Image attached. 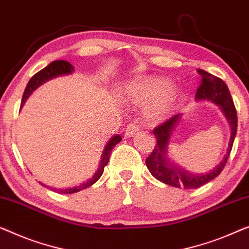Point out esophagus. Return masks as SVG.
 Wrapping results in <instances>:
<instances>
[{
    "label": "esophagus",
    "instance_id": "34e87169",
    "mask_svg": "<svg viewBox=\"0 0 249 249\" xmlns=\"http://www.w3.org/2000/svg\"><path fill=\"white\" fill-rule=\"evenodd\" d=\"M138 131H139L138 125L136 124H129L128 127L125 128L124 130V137L125 138H129V137H132L133 135H136Z\"/></svg>",
    "mask_w": 249,
    "mask_h": 249
}]
</instances>
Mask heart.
<instances>
[{"mask_svg": "<svg viewBox=\"0 0 249 249\" xmlns=\"http://www.w3.org/2000/svg\"><path fill=\"white\" fill-rule=\"evenodd\" d=\"M125 95L132 102L150 106L149 120L161 121L174 109L179 99V92L169 89V81L165 77L154 76L140 78L125 86Z\"/></svg>", "mask_w": 249, "mask_h": 249, "instance_id": "obj_1", "label": "heart"}]
</instances>
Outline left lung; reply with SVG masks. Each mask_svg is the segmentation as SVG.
<instances>
[{
	"instance_id": "obj_1",
	"label": "left lung",
	"mask_w": 249,
	"mask_h": 249,
	"mask_svg": "<svg viewBox=\"0 0 249 249\" xmlns=\"http://www.w3.org/2000/svg\"><path fill=\"white\" fill-rule=\"evenodd\" d=\"M201 76V85L197 89L196 99L207 100L220 107L221 111L229 122L230 125V140L228 143L227 153L222 160L217 165V167L211 169L207 174H193L185 171L168 157L167 149L169 140L175 130L176 125L179 124L181 114H175L174 117L168 119L163 124L155 128L154 136L156 137L157 145L146 160V165L149 172L155 178L165 183V184L174 187H184V189H197V187L207 184L208 182L217 178L225 167L228 160L230 151L232 148L233 140L237 133V111L233 101L230 95L228 86L226 83L217 76H213L203 70H197Z\"/></svg>"
}]
</instances>
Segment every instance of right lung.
Wrapping results in <instances>:
<instances>
[{
	"label": "right lung",
	"mask_w": 249,
	"mask_h": 249,
	"mask_svg": "<svg viewBox=\"0 0 249 249\" xmlns=\"http://www.w3.org/2000/svg\"><path fill=\"white\" fill-rule=\"evenodd\" d=\"M74 71V67L71 63L66 62V60H53V63H50L48 66H46L45 68H42L41 71H39L37 74H35L34 76L30 78V81L28 82L27 88L23 92V96H22V101H21V107H23L24 102H26L27 99L31 95V93L37 89L39 86L44 84V83L48 82L49 80H53V78L62 76V75H70ZM121 136L120 135H116L111 138L109 142H107V146L104 147L103 154L101 156V160L99 163V168L98 171L94 173V175L92 176L91 178L88 179V181L82 183L81 185H77L75 187H70V189H53L50 187L53 191H55L57 193H63V194H71V193H76L78 191H82L86 189V187L91 186L94 184V183L98 181V179L101 178V175L103 174L104 171V166L107 164L109 161L111 151H112L113 147L117 145L118 142H121ZM44 186H47L45 184H42Z\"/></svg>",
	"instance_id": "obj_1"
}]
</instances>
